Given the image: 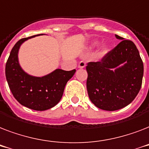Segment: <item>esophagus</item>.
<instances>
[{"instance_id":"34e87169","label":"esophagus","mask_w":149,"mask_h":149,"mask_svg":"<svg viewBox=\"0 0 149 149\" xmlns=\"http://www.w3.org/2000/svg\"><path fill=\"white\" fill-rule=\"evenodd\" d=\"M85 66H86V63H85L84 61H80L79 63V65H78V67H79V69H84V68H85Z\"/></svg>"}]
</instances>
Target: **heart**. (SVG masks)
<instances>
[{
    "label": "heart",
    "instance_id": "1",
    "mask_svg": "<svg viewBox=\"0 0 149 149\" xmlns=\"http://www.w3.org/2000/svg\"><path fill=\"white\" fill-rule=\"evenodd\" d=\"M97 44H98V43L97 42H95L93 43V45H97ZM106 52H107V48H104V49H103V50H102L101 53L103 54V55H104V54L106 53Z\"/></svg>",
    "mask_w": 149,
    "mask_h": 149
}]
</instances>
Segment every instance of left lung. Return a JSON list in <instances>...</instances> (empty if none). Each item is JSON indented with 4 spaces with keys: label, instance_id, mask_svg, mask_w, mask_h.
<instances>
[{
    "label": "left lung",
    "instance_id": "left-lung-1",
    "mask_svg": "<svg viewBox=\"0 0 149 149\" xmlns=\"http://www.w3.org/2000/svg\"><path fill=\"white\" fill-rule=\"evenodd\" d=\"M122 40L99 62H90L86 88L91 102L98 108L113 111L131 104L141 87L143 62L134 42Z\"/></svg>",
    "mask_w": 149,
    "mask_h": 149
}]
</instances>
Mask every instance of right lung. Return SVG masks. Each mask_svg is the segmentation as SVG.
Here are the masks:
<instances>
[{"mask_svg": "<svg viewBox=\"0 0 149 149\" xmlns=\"http://www.w3.org/2000/svg\"><path fill=\"white\" fill-rule=\"evenodd\" d=\"M37 36L22 38L15 44L6 63L5 75L13 96L20 104L35 111H45L59 102L65 84L76 70L65 71L57 69L42 77H32L24 72L18 63V50L24 41Z\"/></svg>", "mask_w": 149, "mask_h": 149, "instance_id": "add662e5", "label": "right lung"}]
</instances>
